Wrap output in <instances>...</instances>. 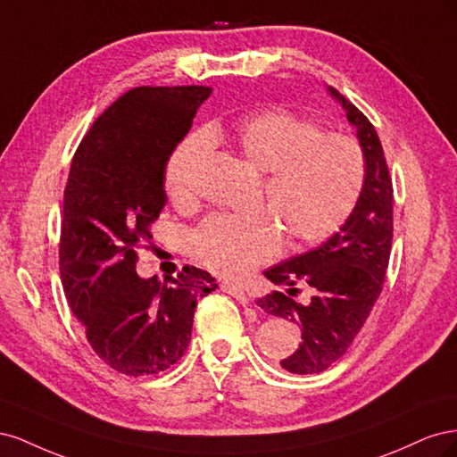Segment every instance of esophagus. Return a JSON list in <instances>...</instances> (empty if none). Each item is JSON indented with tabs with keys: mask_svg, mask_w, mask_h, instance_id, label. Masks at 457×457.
I'll list each match as a JSON object with an SVG mask.
<instances>
[{
	"mask_svg": "<svg viewBox=\"0 0 457 457\" xmlns=\"http://www.w3.org/2000/svg\"><path fill=\"white\" fill-rule=\"evenodd\" d=\"M220 289H223L225 294H228V295H232L234 299H237V301L240 303V305H244V307L250 305V297H247L244 289H240L238 286H234V284H223V286H220Z\"/></svg>",
	"mask_w": 457,
	"mask_h": 457,
	"instance_id": "34e87169",
	"label": "esophagus"
}]
</instances>
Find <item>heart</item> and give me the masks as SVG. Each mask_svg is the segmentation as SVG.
Returning <instances> with one entry per match:
<instances>
[{"instance_id": "heart-1", "label": "heart", "mask_w": 457, "mask_h": 457, "mask_svg": "<svg viewBox=\"0 0 457 457\" xmlns=\"http://www.w3.org/2000/svg\"><path fill=\"white\" fill-rule=\"evenodd\" d=\"M207 143L228 145L262 179L267 210L213 215L190 234L188 250L225 278H242L289 245L331 237L353 213L364 183L362 150L343 133H322L312 121L282 108L215 121L204 135L179 145L165 171L173 204L192 202V181Z\"/></svg>"}]
</instances>
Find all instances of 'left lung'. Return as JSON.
I'll return each mask as SVG.
<instances>
[{"mask_svg":"<svg viewBox=\"0 0 457 457\" xmlns=\"http://www.w3.org/2000/svg\"><path fill=\"white\" fill-rule=\"evenodd\" d=\"M326 91L345 110L362 148L361 196L334 237L265 270L274 286H287L288 295L272 292L257 301L265 312L301 328L297 351L280 362L299 376L320 373L347 353L381 294L393 240V183L378 131L337 89ZM297 281L307 283L313 292L305 306L291 297Z\"/></svg>","mask_w":457,"mask_h":457,"instance_id":"8db88e82","label":"left lung"}]
</instances>
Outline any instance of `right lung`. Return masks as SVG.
<instances>
[{
	"label": "right lung",
	"mask_w": 457,
	"mask_h": 457,
	"mask_svg": "<svg viewBox=\"0 0 457 457\" xmlns=\"http://www.w3.org/2000/svg\"><path fill=\"white\" fill-rule=\"evenodd\" d=\"M210 87H135L95 120L64 190L61 278L104 364L126 376L173 366L188 347L200 297L217 282L187 267L162 284L137 274L135 247L163 210L165 165Z\"/></svg>",
	"instance_id": "obj_1"
}]
</instances>
